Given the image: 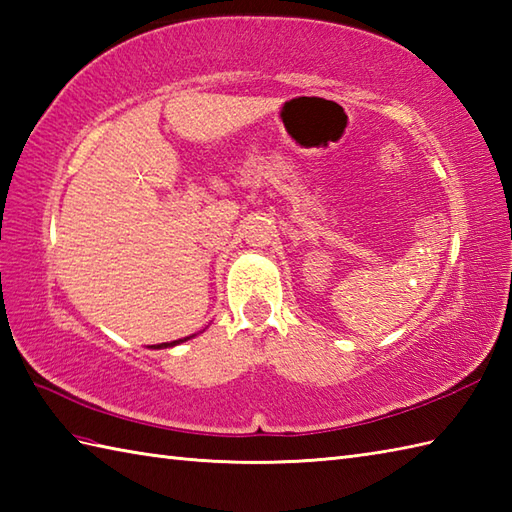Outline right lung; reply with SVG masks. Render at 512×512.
I'll return each instance as SVG.
<instances>
[{
    "instance_id": "1",
    "label": "right lung",
    "mask_w": 512,
    "mask_h": 512,
    "mask_svg": "<svg viewBox=\"0 0 512 512\" xmlns=\"http://www.w3.org/2000/svg\"><path fill=\"white\" fill-rule=\"evenodd\" d=\"M191 336H187V339H178V341H171V343H160V345H151L154 347V350H165V347H173V345H178V343H184V341H189Z\"/></svg>"
}]
</instances>
